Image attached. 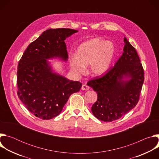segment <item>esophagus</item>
<instances>
[{"instance_id": "obj_1", "label": "esophagus", "mask_w": 159, "mask_h": 159, "mask_svg": "<svg viewBox=\"0 0 159 159\" xmlns=\"http://www.w3.org/2000/svg\"><path fill=\"white\" fill-rule=\"evenodd\" d=\"M81 89H82V90H87L89 89V87L85 84H84V85H82Z\"/></svg>"}]
</instances>
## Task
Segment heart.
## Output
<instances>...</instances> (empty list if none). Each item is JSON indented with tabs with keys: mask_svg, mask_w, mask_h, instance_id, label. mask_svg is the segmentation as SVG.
I'll list each match as a JSON object with an SVG mask.
<instances>
[{
	"mask_svg": "<svg viewBox=\"0 0 159 159\" xmlns=\"http://www.w3.org/2000/svg\"><path fill=\"white\" fill-rule=\"evenodd\" d=\"M115 54V47L111 41L94 38L80 44L76 56L70 58L72 70L77 74H83L89 66V72L94 76L104 74L109 69Z\"/></svg>",
	"mask_w": 159,
	"mask_h": 159,
	"instance_id": "b5f03b06",
	"label": "heart"
}]
</instances>
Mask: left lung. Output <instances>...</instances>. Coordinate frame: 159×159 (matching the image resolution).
I'll use <instances>...</instances> for the list:
<instances>
[{"mask_svg":"<svg viewBox=\"0 0 159 159\" xmlns=\"http://www.w3.org/2000/svg\"><path fill=\"white\" fill-rule=\"evenodd\" d=\"M123 53L115 66L102 77L89 80L87 85L98 94L92 112L99 120L120 119L139 102L144 81V71L135 48L124 38Z\"/></svg>","mask_w":159,"mask_h":159,"instance_id":"1","label":"left lung"}]
</instances>
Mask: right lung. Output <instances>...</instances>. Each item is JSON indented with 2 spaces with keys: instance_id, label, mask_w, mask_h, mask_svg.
Returning a JSON list of instances; mask_svg holds the SVG:
<instances>
[{
  "instance_id": "1",
  "label": "right lung",
  "mask_w": 159,
  "mask_h": 159,
  "mask_svg": "<svg viewBox=\"0 0 159 159\" xmlns=\"http://www.w3.org/2000/svg\"><path fill=\"white\" fill-rule=\"evenodd\" d=\"M78 31L49 29L30 43L19 61L17 95L26 107L37 118L50 120L61 112L70 95L82 84L56 73L48 60H68L65 40Z\"/></svg>"
}]
</instances>
